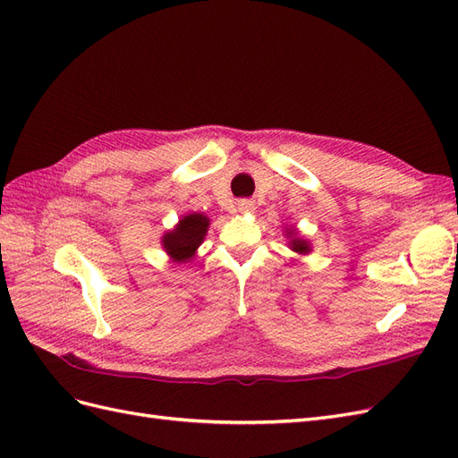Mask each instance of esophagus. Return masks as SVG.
Returning <instances> with one entry per match:
<instances>
[{
  "mask_svg": "<svg viewBox=\"0 0 458 458\" xmlns=\"http://www.w3.org/2000/svg\"><path fill=\"white\" fill-rule=\"evenodd\" d=\"M237 208H239V212L248 214V212H254L256 204H254V200H250V199H242V200L237 202Z\"/></svg>",
  "mask_w": 458,
  "mask_h": 458,
  "instance_id": "34e87169",
  "label": "esophagus"
}]
</instances>
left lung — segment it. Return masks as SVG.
<instances>
[{
    "label": "left lung",
    "mask_w": 458,
    "mask_h": 458,
    "mask_svg": "<svg viewBox=\"0 0 458 458\" xmlns=\"http://www.w3.org/2000/svg\"><path fill=\"white\" fill-rule=\"evenodd\" d=\"M293 234V233H290ZM293 250L294 252H300V254H303V252H310V246H308V242L306 241H301V239H293Z\"/></svg>",
    "instance_id": "8db88e82"
}]
</instances>
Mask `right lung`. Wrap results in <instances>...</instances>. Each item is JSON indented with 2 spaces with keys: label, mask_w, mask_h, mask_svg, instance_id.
Returning a JSON list of instances; mask_svg holds the SVG:
<instances>
[{
  "label": "right lung",
  "mask_w": 458,
  "mask_h": 458,
  "mask_svg": "<svg viewBox=\"0 0 458 458\" xmlns=\"http://www.w3.org/2000/svg\"><path fill=\"white\" fill-rule=\"evenodd\" d=\"M208 219L202 214H189L185 216L179 225L164 234L162 244L175 261H187L195 256V250L204 241V234L208 231Z\"/></svg>",
  "instance_id": "obj_1"
}]
</instances>
